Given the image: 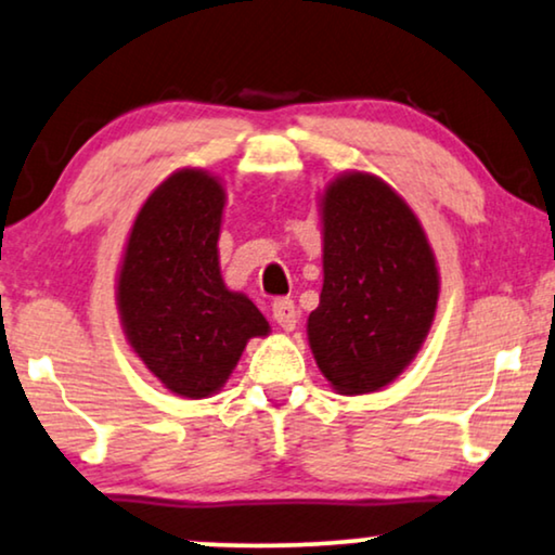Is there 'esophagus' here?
<instances>
[{
    "instance_id": "1",
    "label": "esophagus",
    "mask_w": 555,
    "mask_h": 555,
    "mask_svg": "<svg viewBox=\"0 0 555 555\" xmlns=\"http://www.w3.org/2000/svg\"><path fill=\"white\" fill-rule=\"evenodd\" d=\"M272 318L283 331H293L298 325V308L291 298H278L272 300Z\"/></svg>"
}]
</instances>
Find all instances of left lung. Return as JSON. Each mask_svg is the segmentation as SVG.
<instances>
[{
  "instance_id": "8db88e82",
  "label": "left lung",
  "mask_w": 555,
  "mask_h": 555,
  "mask_svg": "<svg viewBox=\"0 0 555 555\" xmlns=\"http://www.w3.org/2000/svg\"><path fill=\"white\" fill-rule=\"evenodd\" d=\"M439 298L435 255L406 202L371 173L323 194V291L308 318L318 369L340 393L391 384L427 338Z\"/></svg>"
}]
</instances>
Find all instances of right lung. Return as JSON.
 Segmentation results:
<instances>
[{"instance_id":"add662e5","label":"right lung","mask_w":555,"mask_h":555,"mask_svg":"<svg viewBox=\"0 0 555 555\" xmlns=\"http://www.w3.org/2000/svg\"><path fill=\"white\" fill-rule=\"evenodd\" d=\"M222 209L224 189L207 171L171 173L135 217L118 278L128 344L166 389L189 399L215 393L247 340L270 331L219 275Z\"/></svg>"}]
</instances>
